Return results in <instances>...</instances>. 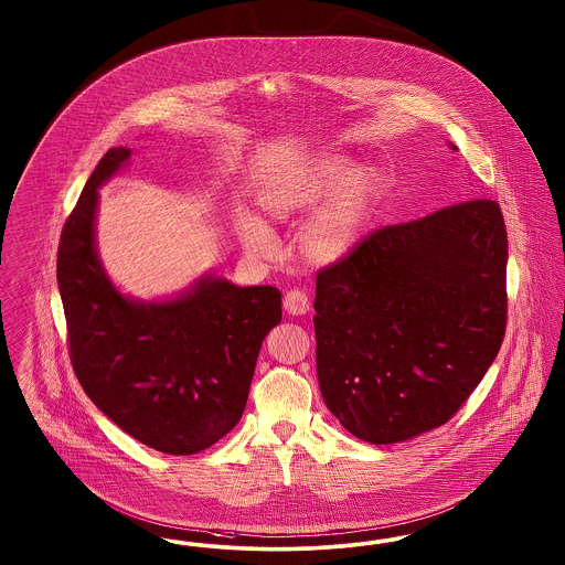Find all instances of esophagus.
Here are the masks:
<instances>
[{
    "label": "esophagus",
    "instance_id": "1",
    "mask_svg": "<svg viewBox=\"0 0 565 565\" xmlns=\"http://www.w3.org/2000/svg\"><path fill=\"white\" fill-rule=\"evenodd\" d=\"M311 307V300H309V294L294 288L290 292H286L284 296V309L290 313V316H305Z\"/></svg>",
    "mask_w": 565,
    "mask_h": 565
}]
</instances>
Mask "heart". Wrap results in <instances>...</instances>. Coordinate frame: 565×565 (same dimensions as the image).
Masks as SVG:
<instances>
[{
    "label": "heart",
    "mask_w": 565,
    "mask_h": 565,
    "mask_svg": "<svg viewBox=\"0 0 565 565\" xmlns=\"http://www.w3.org/2000/svg\"><path fill=\"white\" fill-rule=\"evenodd\" d=\"M376 193V172L370 166H353L344 158L317 159L281 174L260 193L263 210L277 223H288L326 203L300 228V254L316 265H334L355 248ZM244 246L256 256H275L277 239L254 216L239 218Z\"/></svg>",
    "instance_id": "b5f03b06"
}]
</instances>
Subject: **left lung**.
<instances>
[{"mask_svg": "<svg viewBox=\"0 0 565 565\" xmlns=\"http://www.w3.org/2000/svg\"><path fill=\"white\" fill-rule=\"evenodd\" d=\"M507 258L500 205L473 200L383 226L317 273V379L344 429L383 446L450 420L504 339Z\"/></svg>", "mask_w": 565, "mask_h": 565, "instance_id": "obj_1", "label": "left lung"}]
</instances>
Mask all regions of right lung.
Returning a JSON list of instances; mask_svg holds the SVG:
<instances>
[{
    "instance_id": "1",
    "label": "right lung",
    "mask_w": 565,
    "mask_h": 565,
    "mask_svg": "<svg viewBox=\"0 0 565 565\" xmlns=\"http://www.w3.org/2000/svg\"><path fill=\"white\" fill-rule=\"evenodd\" d=\"M130 153H105L61 233L56 279L71 363L119 429L163 454H198L239 423L263 340L281 321V292L214 275L172 300L119 292L98 258L94 223L98 186Z\"/></svg>"
}]
</instances>
